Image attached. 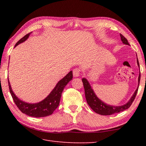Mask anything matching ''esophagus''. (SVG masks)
Returning <instances> with one entry per match:
<instances>
[{
	"instance_id": "1",
	"label": "esophagus",
	"mask_w": 146,
	"mask_h": 146,
	"mask_svg": "<svg viewBox=\"0 0 146 146\" xmlns=\"http://www.w3.org/2000/svg\"><path fill=\"white\" fill-rule=\"evenodd\" d=\"M80 70L78 68L74 69L73 71V75L74 77H78V76H80Z\"/></svg>"
}]
</instances>
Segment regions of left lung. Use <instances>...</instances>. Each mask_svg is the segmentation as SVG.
I'll use <instances>...</instances> for the list:
<instances>
[{
    "mask_svg": "<svg viewBox=\"0 0 146 146\" xmlns=\"http://www.w3.org/2000/svg\"><path fill=\"white\" fill-rule=\"evenodd\" d=\"M120 39L122 40V43L125 44V45H129V44L128 43V41L122 35L120 34ZM137 65L139 68L140 70V65L139 62H138V60L137 55ZM140 80V71L139 72V75H138V86L137 90H135L134 93L133 94L131 97L130 99L127 101V103L125 104L121 105V106H113L110 104H108L103 102L99 98H98L95 93V91L93 90L92 87H91L89 81L87 80V78L84 77L82 78V82L84 85V88L85 90V96L86 98V101L88 105L90 106V108L95 111V113H98V114L101 115H111L114 114V113H120L121 111H123L129 108L131 105L132 104L133 100H135L136 95H137L138 86H139Z\"/></svg>",
    "mask_w": 146,
    "mask_h": 146,
    "instance_id": "8db88e82",
    "label": "left lung"
}]
</instances>
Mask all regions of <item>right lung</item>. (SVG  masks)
<instances>
[{
  "mask_svg": "<svg viewBox=\"0 0 146 146\" xmlns=\"http://www.w3.org/2000/svg\"><path fill=\"white\" fill-rule=\"evenodd\" d=\"M31 33H29L26 35L24 37L22 38L21 40L17 42L15 46V48L19 44L25 42L29 38V35ZM73 78V71H71L66 75L63 78H62L56 84L55 88L51 91L50 93L47 97L41 100L40 102L37 103H28L22 100L17 97L15 94L12 90L10 82L8 80V85L10 91L11 95L15 103L16 106L18 107L22 113H24L30 117H44L47 116L51 115L53 113L56 108L58 107L60 103L62 93L64 90L65 86L68 84L69 82L72 80Z\"/></svg>",
  "mask_w": 146,
  "mask_h": 146,
  "instance_id": "obj_1",
  "label": "right lung"
}]
</instances>
